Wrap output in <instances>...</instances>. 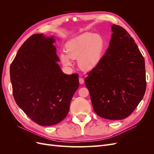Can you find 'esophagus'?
<instances>
[{
	"label": "esophagus",
	"mask_w": 154,
	"mask_h": 154,
	"mask_svg": "<svg viewBox=\"0 0 154 154\" xmlns=\"http://www.w3.org/2000/svg\"><path fill=\"white\" fill-rule=\"evenodd\" d=\"M79 82H80V84H83V83H84V79L82 78H79Z\"/></svg>",
	"instance_id": "34e87169"
}]
</instances>
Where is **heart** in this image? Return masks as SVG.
<instances>
[{
	"label": "heart",
	"instance_id": "1",
	"mask_svg": "<svg viewBox=\"0 0 154 154\" xmlns=\"http://www.w3.org/2000/svg\"><path fill=\"white\" fill-rule=\"evenodd\" d=\"M105 48V40L98 34L86 32L69 40L65 45V52L60 54L63 66H72L71 59L78 58L79 67L91 71L99 64Z\"/></svg>",
	"mask_w": 154,
	"mask_h": 154
}]
</instances>
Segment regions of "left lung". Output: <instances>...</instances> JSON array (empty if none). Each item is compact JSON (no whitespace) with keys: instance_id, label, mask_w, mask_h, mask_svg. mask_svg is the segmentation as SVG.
Instances as JSON below:
<instances>
[{"instance_id":"1","label":"left lung","mask_w":154,"mask_h":154,"mask_svg":"<svg viewBox=\"0 0 154 154\" xmlns=\"http://www.w3.org/2000/svg\"><path fill=\"white\" fill-rule=\"evenodd\" d=\"M109 47L97 66L87 73L85 85L95 112L111 120L127 118L136 109L146 87L144 59L122 27L112 26Z\"/></svg>"}]
</instances>
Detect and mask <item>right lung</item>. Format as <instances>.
Wrapping results in <instances>:
<instances>
[{"instance_id": "add662e5", "label": "right lung", "mask_w": 154, "mask_h": 154, "mask_svg": "<svg viewBox=\"0 0 154 154\" xmlns=\"http://www.w3.org/2000/svg\"><path fill=\"white\" fill-rule=\"evenodd\" d=\"M53 37L31 35L10 66L13 95L28 117L42 126L60 123L66 117L79 87L78 74H65L57 62Z\"/></svg>"}]
</instances>
